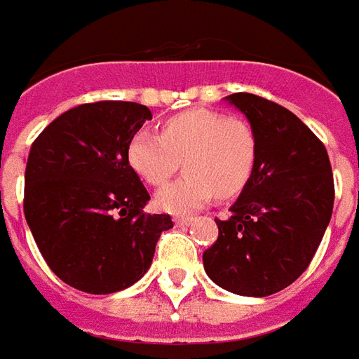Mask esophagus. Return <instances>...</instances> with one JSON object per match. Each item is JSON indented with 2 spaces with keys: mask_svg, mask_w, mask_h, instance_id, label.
Masks as SVG:
<instances>
[{
  "mask_svg": "<svg viewBox=\"0 0 359 359\" xmlns=\"http://www.w3.org/2000/svg\"><path fill=\"white\" fill-rule=\"evenodd\" d=\"M194 223V219H190V217H177L175 219V225L177 226H190Z\"/></svg>",
  "mask_w": 359,
  "mask_h": 359,
  "instance_id": "1",
  "label": "esophagus"
}]
</instances>
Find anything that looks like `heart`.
I'll list each match as a JSON object with an SVG mask.
<instances>
[{
    "mask_svg": "<svg viewBox=\"0 0 359 359\" xmlns=\"http://www.w3.org/2000/svg\"><path fill=\"white\" fill-rule=\"evenodd\" d=\"M256 157L252 126L211 109L179 113L165 121L159 136L142 130L126 148L128 165L151 187L165 184L182 161L187 175L156 196L157 208L175 215L202 210L215 194H238L254 172Z\"/></svg>",
    "mask_w": 359,
    "mask_h": 359,
    "instance_id": "obj_1",
    "label": "heart"
}]
</instances>
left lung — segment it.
<instances>
[{
	"label": "left lung",
	"mask_w": 359,
	"mask_h": 359,
	"mask_svg": "<svg viewBox=\"0 0 359 359\" xmlns=\"http://www.w3.org/2000/svg\"><path fill=\"white\" fill-rule=\"evenodd\" d=\"M225 102L248 118L257 157L229 219H215L203 269L229 292L264 298L292 285L316 256L334 202L331 163L292 111L244 92Z\"/></svg>",
	"instance_id": "left-lung-1"
}]
</instances>
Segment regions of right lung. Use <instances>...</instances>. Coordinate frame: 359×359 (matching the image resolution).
<instances>
[{"mask_svg":"<svg viewBox=\"0 0 359 359\" xmlns=\"http://www.w3.org/2000/svg\"><path fill=\"white\" fill-rule=\"evenodd\" d=\"M149 118L140 103H84L59 115L30 148L25 217L46 264L76 290L133 286L172 226L169 215L144 213L149 194L126 159Z\"/></svg>","mask_w":359,"mask_h":359,"instance_id":"right-lung-1","label":"right lung"}]
</instances>
